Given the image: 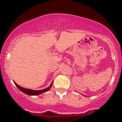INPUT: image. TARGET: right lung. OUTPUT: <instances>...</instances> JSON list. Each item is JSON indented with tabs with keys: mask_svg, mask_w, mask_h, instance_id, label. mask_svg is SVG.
<instances>
[{
	"mask_svg": "<svg viewBox=\"0 0 122 122\" xmlns=\"http://www.w3.org/2000/svg\"><path fill=\"white\" fill-rule=\"evenodd\" d=\"M15 84L16 86V87L21 91L23 93H25L26 94H28V95L29 96H36V95H38V94H42V93H44L45 92H47V91L50 90V89L51 88V86H52V83H51V85L50 86V87H48V88H45V89L42 90H30V89H26V88H23V87H20L19 86V85H18L14 81Z\"/></svg>",
	"mask_w": 122,
	"mask_h": 122,
	"instance_id": "right-lung-1",
	"label": "right lung"
}]
</instances>
